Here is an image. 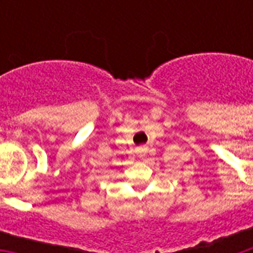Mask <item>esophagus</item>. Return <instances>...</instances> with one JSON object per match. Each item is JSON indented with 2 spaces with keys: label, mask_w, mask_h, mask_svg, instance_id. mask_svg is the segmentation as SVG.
Segmentation results:
<instances>
[{
  "label": "esophagus",
  "mask_w": 253,
  "mask_h": 253,
  "mask_svg": "<svg viewBox=\"0 0 253 253\" xmlns=\"http://www.w3.org/2000/svg\"><path fill=\"white\" fill-rule=\"evenodd\" d=\"M136 151H138V154L142 156V155H144L147 152V147H139Z\"/></svg>",
  "instance_id": "esophagus-1"
}]
</instances>
